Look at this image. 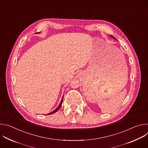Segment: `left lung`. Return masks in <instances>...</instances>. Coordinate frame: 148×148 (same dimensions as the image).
<instances>
[{
  "label": "left lung",
  "mask_w": 148,
  "mask_h": 148,
  "mask_svg": "<svg viewBox=\"0 0 148 148\" xmlns=\"http://www.w3.org/2000/svg\"><path fill=\"white\" fill-rule=\"evenodd\" d=\"M111 37H113V38H114V39H115V37H113V36H111Z\"/></svg>",
  "instance_id": "8db88e82"
}]
</instances>
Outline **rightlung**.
Wrapping results in <instances>:
<instances>
[{"label": "right lung", "mask_w": 148, "mask_h": 148, "mask_svg": "<svg viewBox=\"0 0 148 148\" xmlns=\"http://www.w3.org/2000/svg\"><path fill=\"white\" fill-rule=\"evenodd\" d=\"M40 32H38V33H40ZM63 97H62V99H61V102H60V104H59V105L58 106V107L55 110H54L53 111H52V112H51L50 113H49V114H47V115H50V114H54V113H55V112H56L60 108V107H61V104H62V99H63Z\"/></svg>", "instance_id": "obj_1"}]
</instances>
